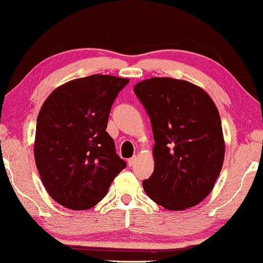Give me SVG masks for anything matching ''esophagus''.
Masks as SVG:
<instances>
[{
  "instance_id": "34e87169",
  "label": "esophagus",
  "mask_w": 263,
  "mask_h": 263,
  "mask_svg": "<svg viewBox=\"0 0 263 263\" xmlns=\"http://www.w3.org/2000/svg\"><path fill=\"white\" fill-rule=\"evenodd\" d=\"M136 160H138V158H136L135 156L132 157L130 159H128V165H129V166H134L135 163H136Z\"/></svg>"
}]
</instances>
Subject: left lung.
<instances>
[{
    "mask_svg": "<svg viewBox=\"0 0 263 263\" xmlns=\"http://www.w3.org/2000/svg\"><path fill=\"white\" fill-rule=\"evenodd\" d=\"M154 138V171L142 182L154 202L170 211L200 203L213 189L225 156L218 109L202 88L152 78L135 85Z\"/></svg>",
    "mask_w": 263,
    "mask_h": 263,
    "instance_id": "obj_1",
    "label": "left lung"
}]
</instances>
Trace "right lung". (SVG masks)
<instances>
[{
  "instance_id": "1",
  "label": "right lung",
  "mask_w": 263,
  "mask_h": 263,
  "mask_svg": "<svg viewBox=\"0 0 263 263\" xmlns=\"http://www.w3.org/2000/svg\"><path fill=\"white\" fill-rule=\"evenodd\" d=\"M128 79L95 74L60 86L39 111L34 159L49 195L70 210H88L127 166L106 127Z\"/></svg>"
}]
</instances>
